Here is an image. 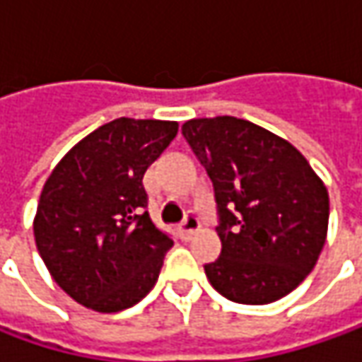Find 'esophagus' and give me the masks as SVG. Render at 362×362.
Masks as SVG:
<instances>
[{"label": "esophagus", "mask_w": 362, "mask_h": 362, "mask_svg": "<svg viewBox=\"0 0 362 362\" xmlns=\"http://www.w3.org/2000/svg\"><path fill=\"white\" fill-rule=\"evenodd\" d=\"M202 228V221H199V217L195 216V214H189L185 219H183V223H181V235L185 238V240H189L195 231Z\"/></svg>", "instance_id": "esophagus-1"}]
</instances>
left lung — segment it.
Returning a JSON list of instances; mask_svg holds the SVG:
<instances>
[{
    "label": "left lung",
    "instance_id": "obj_1",
    "mask_svg": "<svg viewBox=\"0 0 362 362\" xmlns=\"http://www.w3.org/2000/svg\"><path fill=\"white\" fill-rule=\"evenodd\" d=\"M183 136L216 191L221 254L209 284L240 304H270L313 272L328 231V191L294 145L235 117L191 119Z\"/></svg>",
    "mask_w": 362,
    "mask_h": 362
}]
</instances>
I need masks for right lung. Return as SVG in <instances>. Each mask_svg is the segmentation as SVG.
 Segmentation results:
<instances>
[{
	"label": "right lung",
	"instance_id": "1",
	"mask_svg": "<svg viewBox=\"0 0 362 362\" xmlns=\"http://www.w3.org/2000/svg\"><path fill=\"white\" fill-rule=\"evenodd\" d=\"M177 131L175 120H110L49 173L34 217L35 245L78 304L119 313L153 290L173 240L145 211L143 175Z\"/></svg>",
	"mask_w": 362,
	"mask_h": 362
}]
</instances>
